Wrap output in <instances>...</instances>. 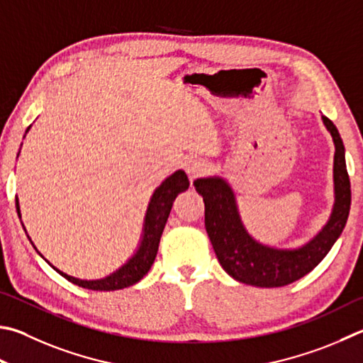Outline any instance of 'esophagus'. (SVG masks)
<instances>
[{"label":"esophagus","mask_w":363,"mask_h":363,"mask_svg":"<svg viewBox=\"0 0 363 363\" xmlns=\"http://www.w3.org/2000/svg\"><path fill=\"white\" fill-rule=\"evenodd\" d=\"M184 167H186V173L189 174L190 179H195V177L201 176L206 171V164L199 159H189Z\"/></svg>","instance_id":"1"}]
</instances>
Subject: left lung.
I'll list each match as a JSON object with an SVG mask.
<instances>
[{"label":"left lung","mask_w":363,"mask_h":363,"mask_svg":"<svg viewBox=\"0 0 363 363\" xmlns=\"http://www.w3.org/2000/svg\"><path fill=\"white\" fill-rule=\"evenodd\" d=\"M335 144L333 189L335 203L320 232L303 246L272 247L249 235L241 220L233 189L220 176L200 177L194 186L204 201V227L222 268L233 279L255 287H282L298 281L319 265L337 242L346 225L351 208L345 146L330 118L322 116Z\"/></svg>","instance_id":"1"}]
</instances>
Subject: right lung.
Listing matches in <instances>:
<instances>
[{
  "label": "right lung",
  "mask_w": 363,
  "mask_h": 363,
  "mask_svg": "<svg viewBox=\"0 0 363 363\" xmlns=\"http://www.w3.org/2000/svg\"><path fill=\"white\" fill-rule=\"evenodd\" d=\"M30 127L26 128L25 133H28ZM18 154H21V150H18ZM18 154H17V157H18ZM189 186H190V182H189L187 174L184 173L182 169H177L173 174L168 176L167 179H164L160 186L154 190V194H152V196H150V201L147 204L146 216H144L143 235H141L140 246H138L136 252L131 255L121 268L116 269L114 273L104 276V278H101V279L87 281V279H79V278H74V276L63 273V272H60V269H57L54 265H52V263H49V262L48 263L55 269L57 273H60L63 278H67L69 282H72V284L84 287V289H90V291H118V289H125V287L136 284L138 281H141L144 276L147 274L150 267H152L155 255H157V250H159V242L162 238L164 223H167V220H168L169 211H171V208H173L176 196L181 192H184V190H187ZM16 206H17L18 217H22L21 206H18V199H16ZM23 230H25V227H23ZM28 240H30V236H28ZM31 245H33V241H31ZM33 247L36 249L35 245H33ZM36 252L39 254L38 249H36ZM39 255L43 257V254H39Z\"/></svg>",
  "instance_id": "right-lung-1"
}]
</instances>
